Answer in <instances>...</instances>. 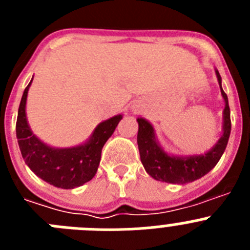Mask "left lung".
<instances>
[{"mask_svg":"<svg viewBox=\"0 0 250 250\" xmlns=\"http://www.w3.org/2000/svg\"><path fill=\"white\" fill-rule=\"evenodd\" d=\"M215 74L225 103L224 112H223V119H224L223 135L220 136L218 143L205 154L191 156L169 155L158 143L151 124L145 119L138 118V146L141 163L144 165L146 173L155 180L173 183V184H185V183L194 182L209 173L222 158L228 144L231 130L230 109H229L228 96L222 89V77L218 70H215Z\"/></svg>","mask_w":250,"mask_h":250,"instance_id":"1","label":"left lung"}]
</instances>
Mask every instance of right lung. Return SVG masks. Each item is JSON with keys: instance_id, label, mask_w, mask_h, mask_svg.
Listing matches in <instances>:
<instances>
[{"instance_id": "right-lung-1", "label": "right lung", "mask_w": 250, "mask_h": 250, "mask_svg": "<svg viewBox=\"0 0 250 250\" xmlns=\"http://www.w3.org/2000/svg\"><path fill=\"white\" fill-rule=\"evenodd\" d=\"M30 85L31 83L22 95L16 123L17 141L25 163L39 178L61 189H74L90 182L98 171L101 150L123 115H116L99 124L85 144L65 149L51 147L32 134L28 126L26 100Z\"/></svg>"}]
</instances>
